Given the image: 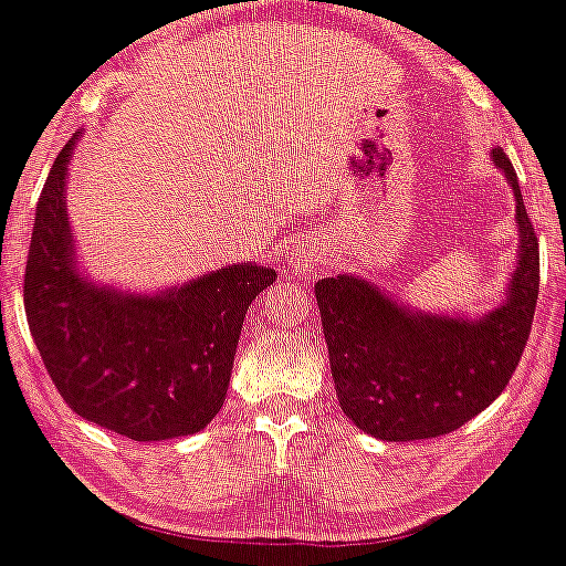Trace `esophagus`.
Listing matches in <instances>:
<instances>
[{"label":"esophagus","instance_id":"34e87169","mask_svg":"<svg viewBox=\"0 0 566 566\" xmlns=\"http://www.w3.org/2000/svg\"><path fill=\"white\" fill-rule=\"evenodd\" d=\"M314 263H316V252H314V247H311V244L290 247L287 255H284V265H287L290 274L308 276L311 271H314Z\"/></svg>","mask_w":566,"mask_h":566}]
</instances>
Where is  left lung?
Instances as JSON below:
<instances>
[{
	"label": "left lung",
	"instance_id": "1",
	"mask_svg": "<svg viewBox=\"0 0 566 566\" xmlns=\"http://www.w3.org/2000/svg\"><path fill=\"white\" fill-rule=\"evenodd\" d=\"M516 199L518 261L505 301L484 316L423 314L361 276L316 282L337 401L382 441L433 439L469 423L503 394L535 319L541 250L503 148H492Z\"/></svg>",
	"mask_w": 566,
	"mask_h": 566
}]
</instances>
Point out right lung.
<instances>
[{
    "label": "right lung",
    "mask_w": 566,
    "mask_h": 566,
    "mask_svg": "<svg viewBox=\"0 0 566 566\" xmlns=\"http://www.w3.org/2000/svg\"><path fill=\"white\" fill-rule=\"evenodd\" d=\"M74 135L36 205L23 305L57 394L135 441L197 433L223 407L244 314L276 271L233 263L157 295L95 284L76 265L66 212Z\"/></svg>",
    "instance_id": "obj_1"
}]
</instances>
